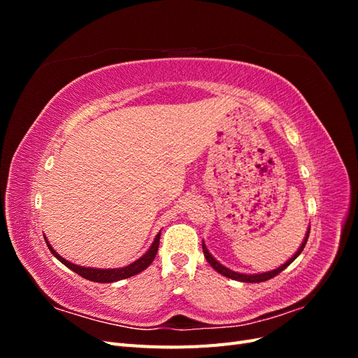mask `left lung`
Returning a JSON list of instances; mask_svg holds the SVG:
<instances>
[{"mask_svg":"<svg viewBox=\"0 0 358 358\" xmlns=\"http://www.w3.org/2000/svg\"><path fill=\"white\" fill-rule=\"evenodd\" d=\"M309 231H310V229L308 230V233H306V237H305V241H303V243H301V246L299 248V251L292 255L288 262L285 263V264H282L280 267H278V268H275V270H272V272H266V273H259V275H243V273H237V272H233V270H230V268H227V267H224L222 264H220L218 262H216V259L209 254V251H208V248H206V245H204V242H203V252H204V257H206V259H208V263L216 270V272L218 273H221V275H224V276H227V278H230V279H236V280H241V282H264V280H268V279H272V278H275L276 275H279L280 272H282V270H285L292 262H294V259L300 255V252L303 251V248H305V245H306V242H308V237H309Z\"/></svg>","mask_w":358,"mask_h":358,"instance_id":"obj_1","label":"left lung"}]
</instances>
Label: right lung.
Wrapping results in <instances>:
<instances>
[{"label": "right lung", "instance_id": "obj_1", "mask_svg": "<svg viewBox=\"0 0 358 358\" xmlns=\"http://www.w3.org/2000/svg\"><path fill=\"white\" fill-rule=\"evenodd\" d=\"M159 236H161V231L157 234L155 241L152 243V246L149 248V251L140 257L137 262H134L133 264H129L127 267H121V268H90V267H82V266H78V264H73L70 262H67V259H64L61 255H58L55 251H53L52 246L48 243L50 252L55 255L59 262L62 264H66L69 268H71L73 272H76L78 275H80L82 278L88 279V280H92V282H101V284H107V282H116V280H121V279H127L129 276H134L140 272H143V270L150 266V263L154 262V258L158 252V246H159ZM46 239V237H45Z\"/></svg>", "mask_w": 358, "mask_h": 358}]
</instances>
